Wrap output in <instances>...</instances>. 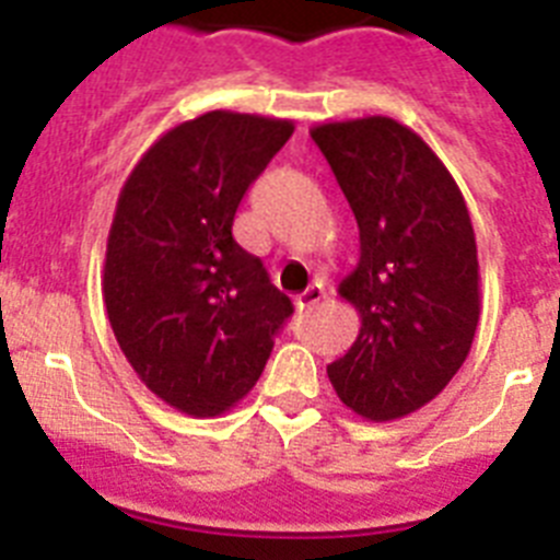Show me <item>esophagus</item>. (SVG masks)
<instances>
[{
	"label": "esophagus",
	"instance_id": "1",
	"mask_svg": "<svg viewBox=\"0 0 560 560\" xmlns=\"http://www.w3.org/2000/svg\"><path fill=\"white\" fill-rule=\"evenodd\" d=\"M325 296V289L319 283L316 285H308V289L303 291V294H296L294 296V305H296V311H308V308H314L316 303H319V300H323Z\"/></svg>",
	"mask_w": 560,
	"mask_h": 560
}]
</instances>
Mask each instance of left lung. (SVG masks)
Returning a JSON list of instances; mask_svg holds the SVG:
<instances>
[{
	"mask_svg": "<svg viewBox=\"0 0 560 560\" xmlns=\"http://www.w3.org/2000/svg\"><path fill=\"white\" fill-rule=\"evenodd\" d=\"M311 137L359 224V266L339 283L361 330L328 364L336 395L384 423L427 407L471 350L479 264L468 207L438 153L393 117L323 122Z\"/></svg>",
	"mask_w": 560,
	"mask_h": 560,
	"instance_id": "left-lung-1",
	"label": "left lung"
}]
</instances>
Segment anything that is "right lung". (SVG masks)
<instances>
[{"label": "right lung", "instance_id": "1", "mask_svg": "<svg viewBox=\"0 0 560 560\" xmlns=\"http://www.w3.org/2000/svg\"><path fill=\"white\" fill-rule=\"evenodd\" d=\"M291 133V120L207 112L153 142L117 199L108 323L142 384L192 418H215L255 387L294 314L232 237L237 205Z\"/></svg>", "mask_w": 560, "mask_h": 560}]
</instances>
